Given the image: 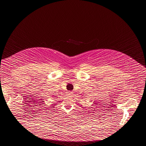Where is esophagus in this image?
Here are the masks:
<instances>
[{
	"mask_svg": "<svg viewBox=\"0 0 146 146\" xmlns=\"http://www.w3.org/2000/svg\"><path fill=\"white\" fill-rule=\"evenodd\" d=\"M72 94V92H68V95H71Z\"/></svg>",
	"mask_w": 146,
	"mask_h": 146,
	"instance_id": "1",
	"label": "esophagus"
}]
</instances>
